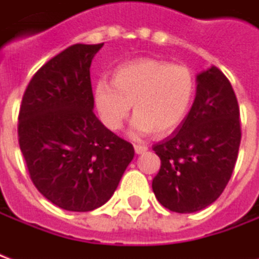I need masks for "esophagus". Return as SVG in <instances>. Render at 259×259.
I'll use <instances>...</instances> for the list:
<instances>
[{
  "label": "esophagus",
  "mask_w": 259,
  "mask_h": 259,
  "mask_svg": "<svg viewBox=\"0 0 259 259\" xmlns=\"http://www.w3.org/2000/svg\"><path fill=\"white\" fill-rule=\"evenodd\" d=\"M148 150L147 146H141V144H135V152L136 154H143Z\"/></svg>",
  "instance_id": "1"
}]
</instances>
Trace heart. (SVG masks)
Masks as SVG:
<instances>
[{"label":"heart","mask_w":259,"mask_h":259,"mask_svg":"<svg viewBox=\"0 0 259 259\" xmlns=\"http://www.w3.org/2000/svg\"><path fill=\"white\" fill-rule=\"evenodd\" d=\"M194 91V74L186 65L139 59L119 66L112 83L97 81L94 101L109 129H120L133 105L132 135L146 136L152 130L155 135H166L186 118Z\"/></svg>","instance_id":"b5f03b06"}]
</instances>
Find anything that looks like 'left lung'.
<instances>
[{
    "label": "left lung",
    "mask_w": 259,
    "mask_h": 259,
    "mask_svg": "<svg viewBox=\"0 0 259 259\" xmlns=\"http://www.w3.org/2000/svg\"><path fill=\"white\" fill-rule=\"evenodd\" d=\"M189 115L154 151L161 169L152 180L157 200L169 211L191 213L217 201L233 174L241 130L233 87L215 66L197 74Z\"/></svg>",
    "instance_id": "left-lung-1"
}]
</instances>
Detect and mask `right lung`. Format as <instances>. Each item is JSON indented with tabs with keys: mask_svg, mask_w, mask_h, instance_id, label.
<instances>
[{
	"mask_svg": "<svg viewBox=\"0 0 259 259\" xmlns=\"http://www.w3.org/2000/svg\"><path fill=\"white\" fill-rule=\"evenodd\" d=\"M102 46L74 44L50 59L20 105L18 136L31 182L66 211L104 205L135 157L133 146L93 112L90 66Z\"/></svg>",
	"mask_w": 259,
	"mask_h": 259,
	"instance_id": "add662e5",
	"label": "right lung"
}]
</instances>
